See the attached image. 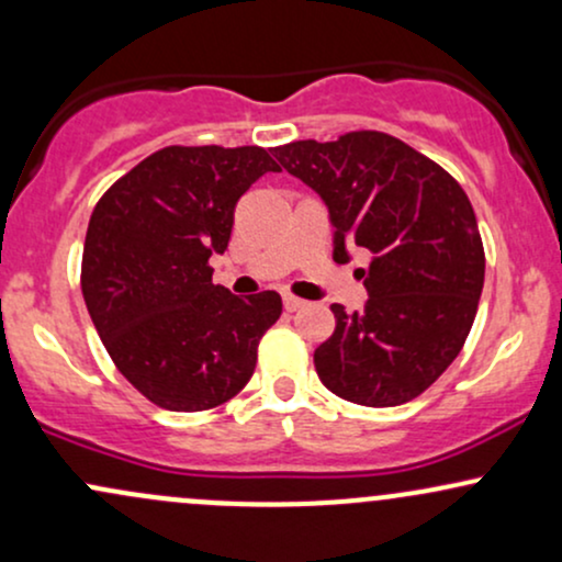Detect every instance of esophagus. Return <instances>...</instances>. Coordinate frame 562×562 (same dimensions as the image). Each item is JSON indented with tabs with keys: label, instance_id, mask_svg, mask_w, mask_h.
<instances>
[{
	"label": "esophagus",
	"instance_id": "esophagus-1",
	"mask_svg": "<svg viewBox=\"0 0 562 562\" xmlns=\"http://www.w3.org/2000/svg\"><path fill=\"white\" fill-rule=\"evenodd\" d=\"M282 303H285V308H288V312H299V308L306 306V301L295 299V295H290V293L282 295Z\"/></svg>",
	"mask_w": 562,
	"mask_h": 562
}]
</instances>
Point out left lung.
Instances as JSON below:
<instances>
[{
  "label": "left lung",
  "instance_id": "left-lung-1",
  "mask_svg": "<svg viewBox=\"0 0 562 562\" xmlns=\"http://www.w3.org/2000/svg\"><path fill=\"white\" fill-rule=\"evenodd\" d=\"M274 158L330 209L335 261L353 245L372 254L364 312L330 306L335 333L314 351L319 380L362 406L412 402L454 362L479 312L486 256L465 190L436 160L370 128L290 142Z\"/></svg>",
  "mask_w": 562,
  "mask_h": 562
}]
</instances>
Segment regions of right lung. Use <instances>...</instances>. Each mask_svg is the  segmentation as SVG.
I'll use <instances>...</instances> for the list:
<instances>
[{
	"mask_svg": "<svg viewBox=\"0 0 562 562\" xmlns=\"http://www.w3.org/2000/svg\"><path fill=\"white\" fill-rule=\"evenodd\" d=\"M280 171L263 147L169 145L108 187L89 218L81 293L113 364L147 402L205 412L254 375L274 290L232 295L209 259L227 250L237 200Z\"/></svg>",
	"mask_w": 562,
	"mask_h": 562,
	"instance_id": "obj_1",
	"label": "right lung"
}]
</instances>
